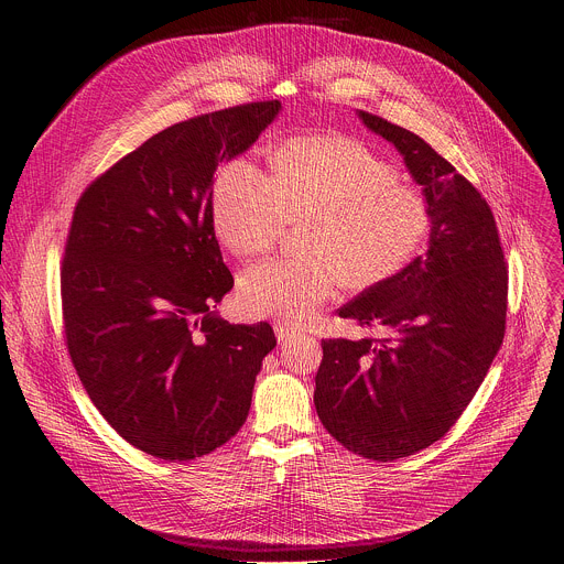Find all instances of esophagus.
Here are the masks:
<instances>
[{
    "instance_id": "1",
    "label": "esophagus",
    "mask_w": 564,
    "mask_h": 564,
    "mask_svg": "<svg viewBox=\"0 0 564 564\" xmlns=\"http://www.w3.org/2000/svg\"><path fill=\"white\" fill-rule=\"evenodd\" d=\"M274 333H276L279 344H288L290 339H294V337L301 335V333H299L296 328H292L290 324H276V326H274Z\"/></svg>"
}]
</instances>
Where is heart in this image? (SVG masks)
<instances>
[{"mask_svg":"<svg viewBox=\"0 0 564 564\" xmlns=\"http://www.w3.org/2000/svg\"><path fill=\"white\" fill-rule=\"evenodd\" d=\"M399 172L366 144L341 135L294 138L272 153V178L234 158L214 181L212 225L236 257L263 254L288 223L301 231L305 259H276L238 281L248 316L305 324L344 281L375 288L404 270L431 231L426 198L399 185Z\"/></svg>","mask_w":564,"mask_h":564,"instance_id":"1","label":"heart"}]
</instances>
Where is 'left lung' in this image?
<instances>
[{
    "label": "left lung",
    "mask_w": 564,
    "mask_h": 564,
    "mask_svg": "<svg viewBox=\"0 0 564 564\" xmlns=\"http://www.w3.org/2000/svg\"><path fill=\"white\" fill-rule=\"evenodd\" d=\"M401 155L431 209L426 254L339 310L388 339H326L314 388L321 424L348 451L392 462L448 433L485 381L507 324V263L479 192L429 142L357 111Z\"/></svg>",
    "instance_id": "8db88e82"
}]
</instances>
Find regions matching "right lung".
<instances>
[{"label": "right lung", "mask_w": 564, "mask_h": 564, "mask_svg": "<svg viewBox=\"0 0 564 564\" xmlns=\"http://www.w3.org/2000/svg\"><path fill=\"white\" fill-rule=\"evenodd\" d=\"M281 102L198 116L151 135L79 196L62 263L70 361L100 415L167 462L212 453L246 424L270 324L214 310L234 279L212 225L214 174Z\"/></svg>", "instance_id": "obj_1"}]
</instances>
